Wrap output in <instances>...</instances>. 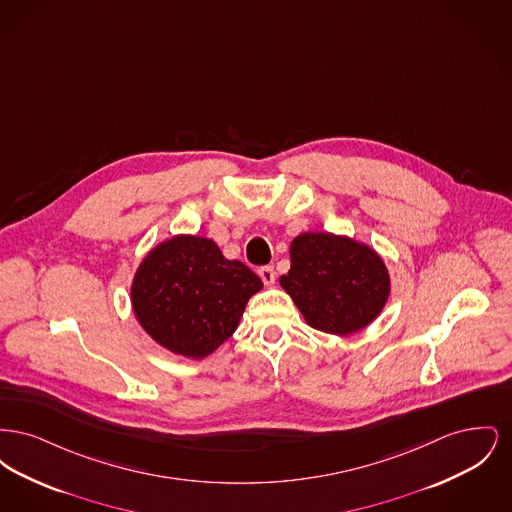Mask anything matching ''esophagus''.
Here are the masks:
<instances>
[{"instance_id": "obj_1", "label": "esophagus", "mask_w": 512, "mask_h": 512, "mask_svg": "<svg viewBox=\"0 0 512 512\" xmlns=\"http://www.w3.org/2000/svg\"><path fill=\"white\" fill-rule=\"evenodd\" d=\"M259 276H261V280L267 284V286H272L274 284V268L272 267H261L259 268Z\"/></svg>"}]
</instances>
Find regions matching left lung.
<instances>
[{
	"mask_svg": "<svg viewBox=\"0 0 512 512\" xmlns=\"http://www.w3.org/2000/svg\"><path fill=\"white\" fill-rule=\"evenodd\" d=\"M290 263L280 286L315 330L332 336L361 332L388 303L390 270L365 242L332 232H303L290 244Z\"/></svg>",
	"mask_w": 512,
	"mask_h": 512,
	"instance_id": "left-lung-1",
	"label": "left lung"
}]
</instances>
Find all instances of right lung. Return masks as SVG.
Instances as JSON below:
<instances>
[{
    "instance_id": "add662e5",
    "label": "right lung",
    "mask_w": 512,
    "mask_h": 512,
    "mask_svg": "<svg viewBox=\"0 0 512 512\" xmlns=\"http://www.w3.org/2000/svg\"><path fill=\"white\" fill-rule=\"evenodd\" d=\"M261 278L211 238L176 234L151 247L134 272L130 303L147 336L186 359H205L244 317Z\"/></svg>"
}]
</instances>
